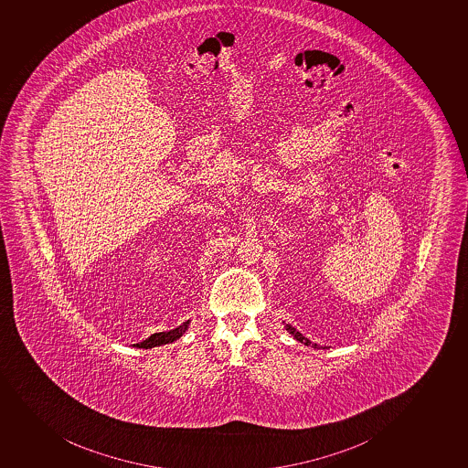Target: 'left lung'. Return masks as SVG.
<instances>
[{"mask_svg": "<svg viewBox=\"0 0 468 468\" xmlns=\"http://www.w3.org/2000/svg\"><path fill=\"white\" fill-rule=\"evenodd\" d=\"M285 328H286V331H288V333H290V335H294V339L299 340V342H301V344L308 345V346H313V348H319V345L313 344V342H311V340H308V339H306V337H303V335H302L301 333H299V331L295 330L294 326L286 325Z\"/></svg>", "mask_w": 468, "mask_h": 468, "instance_id": "8db88e82", "label": "left lung"}]
</instances>
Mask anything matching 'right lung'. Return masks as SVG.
Returning <instances> with one entry per match:
<instances>
[{
  "mask_svg": "<svg viewBox=\"0 0 468 468\" xmlns=\"http://www.w3.org/2000/svg\"><path fill=\"white\" fill-rule=\"evenodd\" d=\"M187 325H189V320L186 322H183L182 325L176 328V330L165 331V333H155V335H149L148 339L143 340L140 344L137 345L138 348H154V346H158V345L171 344L174 340H177L178 337H182L185 335V331L187 330ZM133 345V346H135Z\"/></svg>",
  "mask_w": 468,
  "mask_h": 468,
  "instance_id": "add662e5",
  "label": "right lung"
}]
</instances>
